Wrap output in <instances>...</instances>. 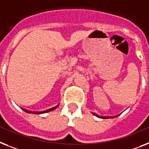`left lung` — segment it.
Here are the masks:
<instances>
[{
    "mask_svg": "<svg viewBox=\"0 0 149 149\" xmlns=\"http://www.w3.org/2000/svg\"><path fill=\"white\" fill-rule=\"evenodd\" d=\"M93 114H94V116H97V117H99V118H101V117H100V116H97V115H96V114H95V113H93Z\"/></svg>",
    "mask_w": 149,
    "mask_h": 149,
    "instance_id": "left-lung-1",
    "label": "left lung"
}]
</instances>
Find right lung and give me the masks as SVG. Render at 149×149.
<instances>
[{"mask_svg":"<svg viewBox=\"0 0 149 149\" xmlns=\"http://www.w3.org/2000/svg\"><path fill=\"white\" fill-rule=\"evenodd\" d=\"M58 105H59V104H58L57 106H55V107H54L50 108V109H49V110H45V111H43V112H39V113H35V112H34V113H32V112L26 111V110H24V111H26V113H35V114H42V113H48V112L52 111V110H55V109H56V108H57L58 107Z\"/></svg>","mask_w":149,"mask_h":149,"instance_id":"add662e5","label":"right lung"}]
</instances>
